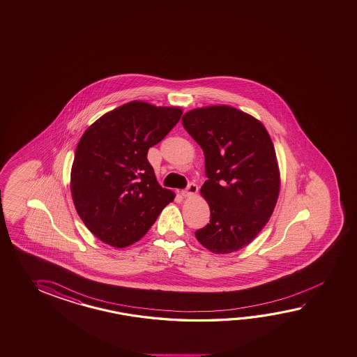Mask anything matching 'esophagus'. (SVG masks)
Listing matches in <instances>:
<instances>
[{
  "mask_svg": "<svg viewBox=\"0 0 357 357\" xmlns=\"http://www.w3.org/2000/svg\"><path fill=\"white\" fill-rule=\"evenodd\" d=\"M197 186H196L195 183H190L189 186H188V189L183 190L181 194L183 197H194V196L197 194Z\"/></svg>",
  "mask_w": 357,
  "mask_h": 357,
  "instance_id": "1",
  "label": "esophagus"
}]
</instances>
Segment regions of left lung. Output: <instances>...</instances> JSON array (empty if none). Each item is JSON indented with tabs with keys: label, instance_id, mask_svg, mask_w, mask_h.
<instances>
[{
	"label": "left lung",
	"instance_id": "1",
	"mask_svg": "<svg viewBox=\"0 0 357 357\" xmlns=\"http://www.w3.org/2000/svg\"><path fill=\"white\" fill-rule=\"evenodd\" d=\"M182 126L203 149L208 177L200 194L210 223L196 239L213 253L239 251L264 229L279 199L273 140L259 119L229 105L192 109Z\"/></svg>",
	"mask_w": 357,
	"mask_h": 357
}]
</instances>
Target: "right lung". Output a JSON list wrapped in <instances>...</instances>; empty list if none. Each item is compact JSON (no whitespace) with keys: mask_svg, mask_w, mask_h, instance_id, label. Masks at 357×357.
<instances>
[{"mask_svg":"<svg viewBox=\"0 0 357 357\" xmlns=\"http://www.w3.org/2000/svg\"><path fill=\"white\" fill-rule=\"evenodd\" d=\"M181 115L177 106L130 101L104 114L81 137L70 194L84 225L106 245L138 242L174 202L175 192L161 188L147 153Z\"/></svg>","mask_w":357,"mask_h":357,"instance_id":"right-lung-1","label":"right lung"}]
</instances>
